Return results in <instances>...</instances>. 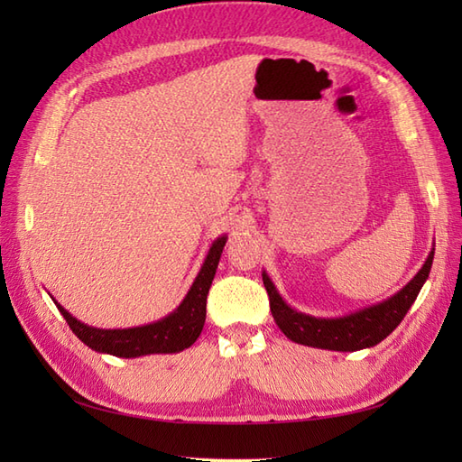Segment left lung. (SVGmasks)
I'll return each mask as SVG.
<instances>
[{
    "mask_svg": "<svg viewBox=\"0 0 462 462\" xmlns=\"http://www.w3.org/2000/svg\"><path fill=\"white\" fill-rule=\"evenodd\" d=\"M435 248L430 250L423 268L415 273V278L401 288L395 296L341 318H316L293 310L283 301L266 272H262V280L270 298L272 316L288 339L318 349L359 351L377 346L403 321L405 313L413 306L420 288L429 278Z\"/></svg>",
    "mask_w": 462,
    "mask_h": 462,
    "instance_id": "1",
    "label": "left lung"
}]
</instances>
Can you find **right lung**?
<instances>
[{
    "instance_id": "obj_1",
    "label": "right lung",
    "mask_w": 462,
    "mask_h": 462,
    "mask_svg": "<svg viewBox=\"0 0 462 462\" xmlns=\"http://www.w3.org/2000/svg\"><path fill=\"white\" fill-rule=\"evenodd\" d=\"M228 236H222L212 242V246L206 254L204 263L200 266L199 276L194 278L192 286L186 293L179 308L171 311L159 321L146 323L139 328H125V329H99L73 318L63 306L55 301L57 310L69 323V328L79 337L87 347L99 353H109L115 357H143L152 356V353H179L199 339L206 319V296L212 286L216 268L222 256Z\"/></svg>"
}]
</instances>
